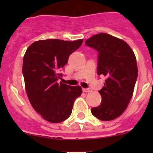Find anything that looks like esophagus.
I'll use <instances>...</instances> for the list:
<instances>
[{
  "label": "esophagus",
  "instance_id": "34e87169",
  "mask_svg": "<svg viewBox=\"0 0 153 153\" xmlns=\"http://www.w3.org/2000/svg\"><path fill=\"white\" fill-rule=\"evenodd\" d=\"M83 92H84V93H90V92H92V90L90 88H83Z\"/></svg>",
  "mask_w": 153,
  "mask_h": 153
}]
</instances>
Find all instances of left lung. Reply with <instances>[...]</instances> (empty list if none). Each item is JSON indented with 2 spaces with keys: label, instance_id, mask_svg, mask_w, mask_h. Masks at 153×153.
Returning a JSON list of instances; mask_svg holds the SVG:
<instances>
[{
  "label": "left lung",
  "instance_id": "1",
  "mask_svg": "<svg viewBox=\"0 0 153 153\" xmlns=\"http://www.w3.org/2000/svg\"><path fill=\"white\" fill-rule=\"evenodd\" d=\"M86 46L98 52L97 74L106 79L99 93L100 106L92 114L102 121L115 120L129 103L137 79L138 68L134 53L124 40L108 33H98L87 39Z\"/></svg>",
  "mask_w": 153,
  "mask_h": 153
}]
</instances>
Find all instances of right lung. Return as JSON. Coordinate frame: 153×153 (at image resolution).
I'll return each mask as SVG.
<instances>
[{"mask_svg": "<svg viewBox=\"0 0 153 153\" xmlns=\"http://www.w3.org/2000/svg\"><path fill=\"white\" fill-rule=\"evenodd\" d=\"M82 44L83 40H38L29 46L24 54L22 72L28 99L33 109L48 122L58 123L69 118L76 98L82 93L79 86L58 81L70 55Z\"/></svg>", "mask_w": 153, "mask_h": 153, "instance_id": "add662e5", "label": "right lung"}]
</instances>
